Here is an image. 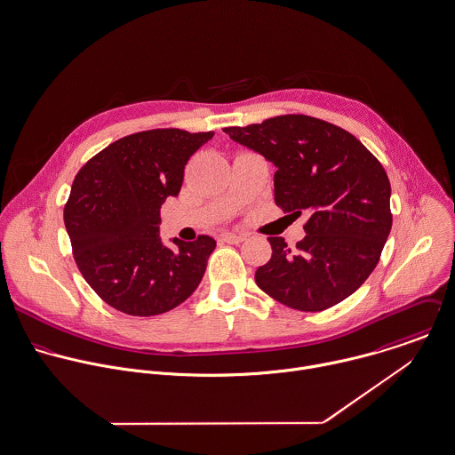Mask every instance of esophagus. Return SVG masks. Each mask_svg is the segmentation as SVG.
Wrapping results in <instances>:
<instances>
[{
    "label": "esophagus",
    "instance_id": "1",
    "mask_svg": "<svg viewBox=\"0 0 455 455\" xmlns=\"http://www.w3.org/2000/svg\"><path fill=\"white\" fill-rule=\"evenodd\" d=\"M246 237L244 235H239V234H221L220 235V241L221 243H228V244H239V243H243Z\"/></svg>",
    "mask_w": 455,
    "mask_h": 455
}]
</instances>
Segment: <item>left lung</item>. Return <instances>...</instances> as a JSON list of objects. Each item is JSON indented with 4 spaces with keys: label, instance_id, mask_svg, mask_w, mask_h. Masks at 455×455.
Returning a JSON list of instances; mask_svg holds the SVG:
<instances>
[{
    "label": "left lung",
    "instance_id": "8db88e82",
    "mask_svg": "<svg viewBox=\"0 0 455 455\" xmlns=\"http://www.w3.org/2000/svg\"><path fill=\"white\" fill-rule=\"evenodd\" d=\"M223 132L273 162L274 200L284 212H309L297 250L269 237L273 257L257 269V284L299 311H323L352 295L374 271L392 227L381 164L352 133L311 116Z\"/></svg>",
    "mask_w": 455,
    "mask_h": 455
}]
</instances>
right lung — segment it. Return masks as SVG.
Returning a JSON list of instances; mask_svg holds the SVG:
<instances>
[{
	"mask_svg": "<svg viewBox=\"0 0 455 455\" xmlns=\"http://www.w3.org/2000/svg\"><path fill=\"white\" fill-rule=\"evenodd\" d=\"M214 132L178 128L123 137L76 176L65 227L77 267L112 307L132 316L162 315L184 302L202 281L216 241L160 237V207L178 196L189 156Z\"/></svg>",
	"mask_w": 455,
	"mask_h": 455,
	"instance_id": "right-lung-1",
	"label": "right lung"
}]
</instances>
